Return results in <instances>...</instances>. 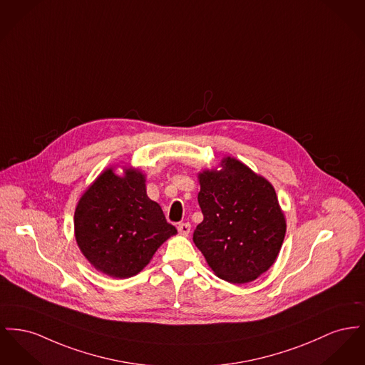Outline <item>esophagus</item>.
<instances>
[{
	"mask_svg": "<svg viewBox=\"0 0 365 365\" xmlns=\"http://www.w3.org/2000/svg\"><path fill=\"white\" fill-rule=\"evenodd\" d=\"M190 229H192V225H190L189 222H186V223H179V226H178V230H179V233H180L182 236H189Z\"/></svg>",
	"mask_w": 365,
	"mask_h": 365,
	"instance_id": "esophagus-1",
	"label": "esophagus"
}]
</instances>
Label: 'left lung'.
Here are the masks:
<instances>
[{
  "mask_svg": "<svg viewBox=\"0 0 365 365\" xmlns=\"http://www.w3.org/2000/svg\"><path fill=\"white\" fill-rule=\"evenodd\" d=\"M220 167L198 175L204 220L193 241L219 279L245 284L276 262L285 217L270 182L232 157Z\"/></svg>",
  "mask_w": 365,
  "mask_h": 365,
  "instance_id": "8db88e82",
  "label": "left lung"
}]
</instances>
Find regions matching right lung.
I'll return each mask as SVG.
<instances>
[{
    "label": "right lung",
    "instance_id": "1",
    "mask_svg": "<svg viewBox=\"0 0 365 365\" xmlns=\"http://www.w3.org/2000/svg\"><path fill=\"white\" fill-rule=\"evenodd\" d=\"M145 175L128 168L102 172L80 198L74 214L77 244L99 272L114 279L138 274L176 235L161 207L146 194Z\"/></svg>",
    "mask_w": 365,
    "mask_h": 365
}]
</instances>
